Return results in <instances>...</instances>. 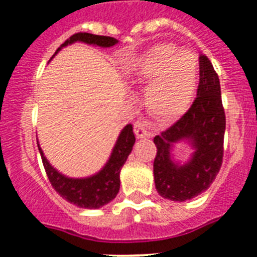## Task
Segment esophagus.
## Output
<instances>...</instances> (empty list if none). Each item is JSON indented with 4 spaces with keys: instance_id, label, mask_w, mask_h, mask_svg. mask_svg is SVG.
<instances>
[{
    "instance_id": "esophagus-1",
    "label": "esophagus",
    "mask_w": 257,
    "mask_h": 257,
    "mask_svg": "<svg viewBox=\"0 0 257 257\" xmlns=\"http://www.w3.org/2000/svg\"><path fill=\"white\" fill-rule=\"evenodd\" d=\"M134 133H135L138 139H142V138H145V136H151V133L148 130V124H147V121H144V119H138V121L134 122Z\"/></svg>"
}]
</instances>
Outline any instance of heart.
Wrapping results in <instances>:
<instances>
[{
  "instance_id": "b5f03b06",
  "label": "heart",
  "mask_w": 257,
  "mask_h": 257,
  "mask_svg": "<svg viewBox=\"0 0 257 257\" xmlns=\"http://www.w3.org/2000/svg\"><path fill=\"white\" fill-rule=\"evenodd\" d=\"M136 76L147 82L153 81L145 92L149 110L160 118H172L184 112L192 100L198 81V63L190 52H176L172 46L162 45L152 49L140 61Z\"/></svg>"
}]
</instances>
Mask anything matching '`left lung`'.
Segmentation results:
<instances>
[{
	"label": "left lung",
	"mask_w": 257,
	"mask_h": 257,
	"mask_svg": "<svg viewBox=\"0 0 257 257\" xmlns=\"http://www.w3.org/2000/svg\"><path fill=\"white\" fill-rule=\"evenodd\" d=\"M225 122L219 76L210 59L199 54L196 99L178 121L154 138V183L161 197L183 202L210 188L222 163ZM180 140H189L196 149L184 166L175 165L169 158L171 145Z\"/></svg>",
	"instance_id": "obj_1"
}]
</instances>
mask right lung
<instances>
[{"label": "right lung", "mask_w": 257, "mask_h": 257, "mask_svg": "<svg viewBox=\"0 0 257 257\" xmlns=\"http://www.w3.org/2000/svg\"><path fill=\"white\" fill-rule=\"evenodd\" d=\"M76 41L101 47H110L118 42L115 38L108 37V36H97L86 33V32H79V33H74L73 36H70L64 44L56 50V52L61 47L73 44ZM134 144H135V135H134L133 126L127 124L118 136L112 156L109 158L108 163L104 166V169L99 174L86 179H70L64 175L59 174L47 162L44 153L41 151L40 144H38V149H40L41 158H42L47 178H49L52 188L63 198H65L73 205L78 206V207L99 208L106 205L112 199H114L117 196L118 190H119V183H121L119 181V172H121L122 166L126 162L128 154L133 151Z\"/></svg>", "instance_id": "right-lung-1"}]
</instances>
